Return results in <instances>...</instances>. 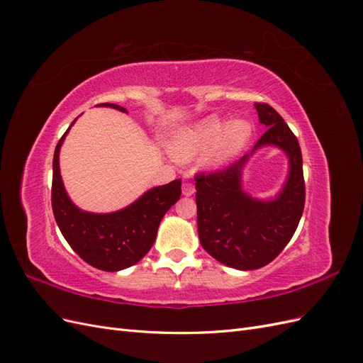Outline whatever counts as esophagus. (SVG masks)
Wrapping results in <instances>:
<instances>
[{
    "instance_id": "obj_1",
    "label": "esophagus",
    "mask_w": 363,
    "mask_h": 363,
    "mask_svg": "<svg viewBox=\"0 0 363 363\" xmlns=\"http://www.w3.org/2000/svg\"><path fill=\"white\" fill-rule=\"evenodd\" d=\"M182 192H183V195H184V196H191V195H194V192H195L194 184H192V183H189V182H184V183L182 184Z\"/></svg>"
}]
</instances>
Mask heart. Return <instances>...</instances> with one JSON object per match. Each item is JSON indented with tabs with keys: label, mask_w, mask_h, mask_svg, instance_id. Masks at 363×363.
Segmentation results:
<instances>
[{
	"label": "heart",
	"mask_w": 363,
	"mask_h": 363,
	"mask_svg": "<svg viewBox=\"0 0 363 363\" xmlns=\"http://www.w3.org/2000/svg\"><path fill=\"white\" fill-rule=\"evenodd\" d=\"M252 135V125L247 119L227 121L208 116L189 127L179 130L171 138L169 151L177 159H191L201 155V167L218 169L235 159L245 148Z\"/></svg>",
	"instance_id": "obj_1"
}]
</instances>
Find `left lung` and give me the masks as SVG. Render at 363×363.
<instances>
[{
	"mask_svg": "<svg viewBox=\"0 0 363 363\" xmlns=\"http://www.w3.org/2000/svg\"><path fill=\"white\" fill-rule=\"evenodd\" d=\"M259 123L268 130L251 152L224 171L196 175V225L203 248L225 267L251 271L268 265L294 236L304 211L301 148L284 119L269 104H255ZM263 146H276L289 157L290 169L274 199L262 201L242 186L249 157Z\"/></svg>",
	"mask_w": 363,
	"mask_h": 363,
	"instance_id": "left-lung-1",
	"label": "left lung"
}]
</instances>
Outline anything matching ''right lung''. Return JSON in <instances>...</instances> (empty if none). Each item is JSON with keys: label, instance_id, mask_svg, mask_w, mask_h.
Here are the masks:
<instances>
[{"label": "right lung", "instance_id": "right-lung-1", "mask_svg": "<svg viewBox=\"0 0 363 363\" xmlns=\"http://www.w3.org/2000/svg\"><path fill=\"white\" fill-rule=\"evenodd\" d=\"M98 107H111L127 113V108L118 104L103 103ZM75 121L77 118L74 123ZM72 124L54 151L51 188L54 218L71 248L91 267L108 272L133 267L155 244L164 213L179 201L182 180L151 188L136 201L116 212L94 213L82 211L72 203L65 189L59 167L60 148Z\"/></svg>", "mask_w": 363, "mask_h": 363}]
</instances>
